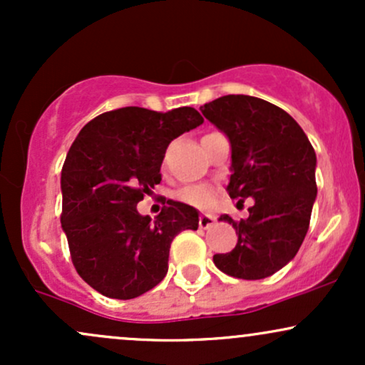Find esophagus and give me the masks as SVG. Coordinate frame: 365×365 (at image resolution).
I'll return each instance as SVG.
<instances>
[{
	"label": "esophagus",
	"instance_id": "obj_1",
	"mask_svg": "<svg viewBox=\"0 0 365 365\" xmlns=\"http://www.w3.org/2000/svg\"><path fill=\"white\" fill-rule=\"evenodd\" d=\"M215 223H216L215 216H211V215H200L199 216V226H200V228L207 230V228H211V226Z\"/></svg>",
	"mask_w": 365,
	"mask_h": 365
}]
</instances>
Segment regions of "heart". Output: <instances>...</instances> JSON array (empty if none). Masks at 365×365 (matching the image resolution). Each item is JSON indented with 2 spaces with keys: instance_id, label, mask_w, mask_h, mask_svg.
<instances>
[{
  "instance_id": "1",
  "label": "heart",
  "mask_w": 365,
  "mask_h": 365,
  "mask_svg": "<svg viewBox=\"0 0 365 365\" xmlns=\"http://www.w3.org/2000/svg\"><path fill=\"white\" fill-rule=\"evenodd\" d=\"M177 199L180 202L188 204V206L204 209L212 202V199H215V188L211 185L185 187L177 192Z\"/></svg>"
}]
</instances>
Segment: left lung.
<instances>
[{"mask_svg": "<svg viewBox=\"0 0 365 365\" xmlns=\"http://www.w3.org/2000/svg\"><path fill=\"white\" fill-rule=\"evenodd\" d=\"M200 111L232 144L230 197L238 204L254 199L245 220L217 217L233 225L238 242L212 261L233 278H267L295 257L307 235L317 194L316 153L300 125L264 99L230 94Z\"/></svg>", "mask_w": 365, "mask_h": 365, "instance_id": "8db88e82", "label": "left lung"}]
</instances>
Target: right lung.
I'll use <instances>...</instances> for the list:
<instances>
[{"mask_svg":"<svg viewBox=\"0 0 365 365\" xmlns=\"http://www.w3.org/2000/svg\"><path fill=\"white\" fill-rule=\"evenodd\" d=\"M202 121L188 106H127L91 120L70 148L61 226L77 273L104 297L130 300L156 287L168 273L173 238L199 226L197 211L183 202L168 200L154 221L137 204L161 182L170 142Z\"/></svg>","mask_w":365,"mask_h":365,"instance_id":"1","label":"right lung"}]
</instances>
